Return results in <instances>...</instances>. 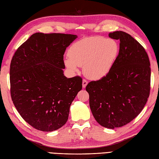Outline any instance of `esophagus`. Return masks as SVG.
Masks as SVG:
<instances>
[{"mask_svg": "<svg viewBox=\"0 0 159 159\" xmlns=\"http://www.w3.org/2000/svg\"><path fill=\"white\" fill-rule=\"evenodd\" d=\"M87 83H88V82H87L85 79L83 80V88H85L87 85Z\"/></svg>", "mask_w": 159, "mask_h": 159, "instance_id": "1", "label": "esophagus"}]
</instances>
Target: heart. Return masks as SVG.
I'll use <instances>...</instances> for the list:
<instances>
[{
	"mask_svg": "<svg viewBox=\"0 0 159 159\" xmlns=\"http://www.w3.org/2000/svg\"><path fill=\"white\" fill-rule=\"evenodd\" d=\"M116 40L101 36H92L79 40L72 45L65 60L66 66L72 72L83 66V73L92 80L106 77L113 68L119 55Z\"/></svg>",
	"mask_w": 159,
	"mask_h": 159,
	"instance_id": "1",
	"label": "heart"
}]
</instances>
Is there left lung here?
<instances>
[{
	"mask_svg": "<svg viewBox=\"0 0 159 159\" xmlns=\"http://www.w3.org/2000/svg\"><path fill=\"white\" fill-rule=\"evenodd\" d=\"M120 40V52L109 74L87 84L89 106L97 122L113 129L134 120L146 104L150 90V63L143 47L124 31L110 33Z\"/></svg>",
	"mask_w": 159,
	"mask_h": 159,
	"instance_id": "1",
	"label": "left lung"
}]
</instances>
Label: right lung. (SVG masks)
<instances>
[{
    "mask_svg": "<svg viewBox=\"0 0 159 159\" xmlns=\"http://www.w3.org/2000/svg\"><path fill=\"white\" fill-rule=\"evenodd\" d=\"M77 35L36 33L16 50L10 65L13 103L35 129L51 132L68 119L70 107L82 89V79L64 76L63 55Z\"/></svg>",
    "mask_w": 159,
    "mask_h": 159,
    "instance_id": "add662e5",
    "label": "right lung"
}]
</instances>
